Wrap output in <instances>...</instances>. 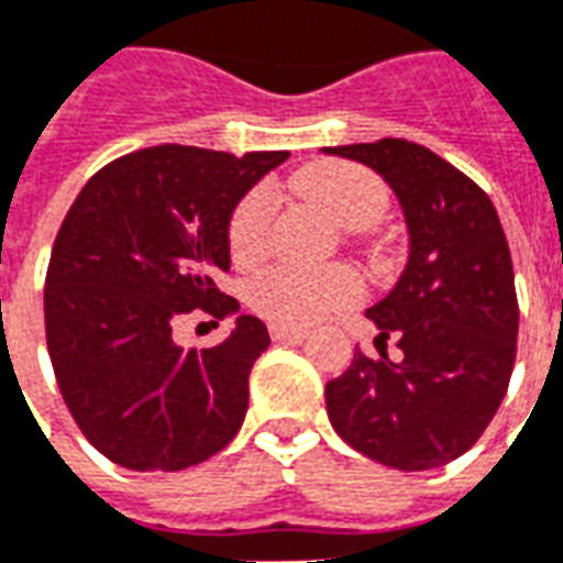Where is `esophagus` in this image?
<instances>
[{"label":"esophagus","instance_id":"1","mask_svg":"<svg viewBox=\"0 0 563 563\" xmlns=\"http://www.w3.org/2000/svg\"><path fill=\"white\" fill-rule=\"evenodd\" d=\"M269 338L278 343H299L308 338V329H299V325H285V322H273V325H269Z\"/></svg>","mask_w":563,"mask_h":563}]
</instances>
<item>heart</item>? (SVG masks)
Returning <instances> with one entry per match:
<instances>
[{
  "label": "heart",
  "instance_id": "b5f03b06",
  "mask_svg": "<svg viewBox=\"0 0 563 563\" xmlns=\"http://www.w3.org/2000/svg\"><path fill=\"white\" fill-rule=\"evenodd\" d=\"M296 187L346 229H367L387 208L385 181L376 173L346 161H325L305 169L296 178ZM273 208H276L273 190L264 185L252 187L234 205L229 220V252L234 264L250 267L264 255ZM361 294H364L361 278L346 267H273L252 282L250 302L269 320L285 325H308L322 320L325 313L355 305Z\"/></svg>",
  "mask_w": 563,
  "mask_h": 563
}]
</instances>
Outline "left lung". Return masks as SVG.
I'll use <instances>...</instances> for the list:
<instances>
[{
  "instance_id": "obj_1",
  "label": "left lung",
  "mask_w": 563,
  "mask_h": 563,
  "mask_svg": "<svg viewBox=\"0 0 563 563\" xmlns=\"http://www.w3.org/2000/svg\"><path fill=\"white\" fill-rule=\"evenodd\" d=\"M325 152L376 169L411 238L396 287L367 308L376 346L396 338L402 358L355 352L325 385L329 420L385 467H443L482 438L511 382L520 308L503 222L473 178L420 143L385 137Z\"/></svg>"
}]
</instances>
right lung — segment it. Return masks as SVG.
Listing matches in <instances>:
<instances>
[{
  "instance_id": "1",
  "label": "right lung",
  "mask_w": 563,
  "mask_h": 563,
  "mask_svg": "<svg viewBox=\"0 0 563 563\" xmlns=\"http://www.w3.org/2000/svg\"><path fill=\"white\" fill-rule=\"evenodd\" d=\"M287 152L150 146L96 173L52 246L43 313L60 396L104 459L176 473L217 455L243 426L250 369L267 325L241 313L211 350H181L173 325L241 311L217 287L229 273V220Z\"/></svg>"
}]
</instances>
